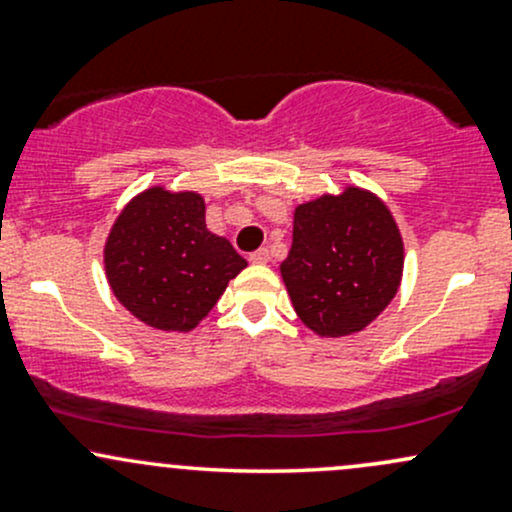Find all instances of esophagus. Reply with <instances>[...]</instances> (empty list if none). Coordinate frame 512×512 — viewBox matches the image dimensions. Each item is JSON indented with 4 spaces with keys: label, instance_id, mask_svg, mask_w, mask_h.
I'll use <instances>...</instances> for the list:
<instances>
[{
    "label": "esophagus",
    "instance_id": "esophagus-1",
    "mask_svg": "<svg viewBox=\"0 0 512 512\" xmlns=\"http://www.w3.org/2000/svg\"><path fill=\"white\" fill-rule=\"evenodd\" d=\"M250 262H252V264H267V262H269V250H267V248H262V250L252 252V255H250Z\"/></svg>",
    "mask_w": 512,
    "mask_h": 512
}]
</instances>
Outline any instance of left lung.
<instances>
[{
  "label": "left lung",
  "mask_w": 512,
  "mask_h": 512,
  "mask_svg": "<svg viewBox=\"0 0 512 512\" xmlns=\"http://www.w3.org/2000/svg\"><path fill=\"white\" fill-rule=\"evenodd\" d=\"M279 269L310 332L349 337L366 330L397 296L402 233L375 192L344 185L293 209V243Z\"/></svg>",
  "instance_id": "1"
}]
</instances>
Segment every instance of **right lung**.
I'll return each mask as SVG.
<instances>
[{
    "label": "right lung",
    "mask_w": 512,
    "mask_h": 512,
    "mask_svg": "<svg viewBox=\"0 0 512 512\" xmlns=\"http://www.w3.org/2000/svg\"><path fill=\"white\" fill-rule=\"evenodd\" d=\"M103 267L113 296L139 322L161 332H192L248 262L209 231L199 192L151 185L117 214Z\"/></svg>",
    "instance_id": "obj_1"
}]
</instances>
